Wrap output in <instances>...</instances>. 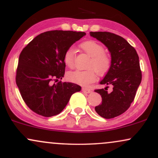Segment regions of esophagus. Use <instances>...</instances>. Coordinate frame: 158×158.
Returning a JSON list of instances; mask_svg holds the SVG:
<instances>
[{"instance_id": "esophagus-1", "label": "esophagus", "mask_w": 158, "mask_h": 158, "mask_svg": "<svg viewBox=\"0 0 158 158\" xmlns=\"http://www.w3.org/2000/svg\"><path fill=\"white\" fill-rule=\"evenodd\" d=\"M81 90H82V91L85 94H90V92H91V90L89 89V88H82Z\"/></svg>"}]
</instances>
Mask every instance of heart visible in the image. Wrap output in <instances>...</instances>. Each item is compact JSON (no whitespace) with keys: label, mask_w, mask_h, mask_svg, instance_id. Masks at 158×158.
Returning a JSON list of instances; mask_svg holds the SVG:
<instances>
[{"label":"heart","mask_w":158,"mask_h":158,"mask_svg":"<svg viewBox=\"0 0 158 158\" xmlns=\"http://www.w3.org/2000/svg\"><path fill=\"white\" fill-rule=\"evenodd\" d=\"M81 48L90 56L85 70H75L68 73V79L72 82L86 86L94 82L98 75L103 76L109 70L110 68V57L105 52V49L99 43L95 41H87L80 45ZM64 64L70 68L74 67L75 50L69 48L64 54Z\"/></svg>","instance_id":"b5f03b06"}]
</instances>
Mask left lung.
Masks as SVG:
<instances>
[{"label": "left lung", "instance_id": "obj_1", "mask_svg": "<svg viewBox=\"0 0 158 158\" xmlns=\"http://www.w3.org/2000/svg\"><path fill=\"white\" fill-rule=\"evenodd\" d=\"M90 35L106 45L111 56V64L101 85H112L95 91L102 97V104L95 107L99 116L106 119L117 117L127 110L135 99L142 79L139 56L135 49L121 36L109 32H90Z\"/></svg>", "mask_w": 158, "mask_h": 158}]
</instances>
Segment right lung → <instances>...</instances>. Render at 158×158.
<instances>
[{
	"label": "right lung",
	"instance_id": "add662e5",
	"mask_svg": "<svg viewBox=\"0 0 158 158\" xmlns=\"http://www.w3.org/2000/svg\"><path fill=\"white\" fill-rule=\"evenodd\" d=\"M84 32L52 30L41 33L23 49L16 71V84L27 106L35 113L50 117L66 107L81 87L72 82L52 84L64 77V54Z\"/></svg>",
	"mask_w": 158,
	"mask_h": 158
}]
</instances>
